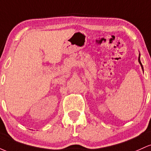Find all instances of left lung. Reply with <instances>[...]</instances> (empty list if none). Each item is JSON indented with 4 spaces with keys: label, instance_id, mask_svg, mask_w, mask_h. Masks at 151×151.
Returning a JSON list of instances; mask_svg holds the SVG:
<instances>
[{
    "label": "left lung",
    "instance_id": "left-lung-1",
    "mask_svg": "<svg viewBox=\"0 0 151 151\" xmlns=\"http://www.w3.org/2000/svg\"><path fill=\"white\" fill-rule=\"evenodd\" d=\"M138 62H139L140 65H141V67H142V69H143V65H142V64H141V60H140V55H139V57H138Z\"/></svg>",
    "mask_w": 151,
    "mask_h": 151
}]
</instances>
